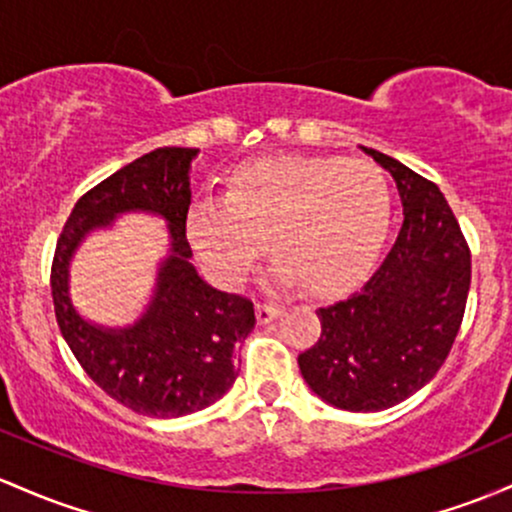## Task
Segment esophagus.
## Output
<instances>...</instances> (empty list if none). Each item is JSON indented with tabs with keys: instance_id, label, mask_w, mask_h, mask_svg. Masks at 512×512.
Listing matches in <instances>:
<instances>
[{
	"instance_id": "obj_1",
	"label": "esophagus",
	"mask_w": 512,
	"mask_h": 512,
	"mask_svg": "<svg viewBox=\"0 0 512 512\" xmlns=\"http://www.w3.org/2000/svg\"><path fill=\"white\" fill-rule=\"evenodd\" d=\"M279 313H282V308L277 303H257V318H260L262 325L272 323L274 318H279Z\"/></svg>"
}]
</instances>
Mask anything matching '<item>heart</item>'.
Returning <instances> with one entry per match:
<instances>
[{
  "instance_id": "obj_1",
  "label": "heart",
  "mask_w": 512,
  "mask_h": 512,
  "mask_svg": "<svg viewBox=\"0 0 512 512\" xmlns=\"http://www.w3.org/2000/svg\"><path fill=\"white\" fill-rule=\"evenodd\" d=\"M389 223L391 189L372 162L279 155L240 165L226 199L196 201L187 240L213 277L238 286L267 238L277 282L333 294L367 272Z\"/></svg>"
}]
</instances>
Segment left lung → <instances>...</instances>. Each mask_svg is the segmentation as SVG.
Segmentation results:
<instances>
[{"instance_id": "8db88e82", "label": "left lung", "mask_w": 512, "mask_h": 512, "mask_svg": "<svg viewBox=\"0 0 512 512\" xmlns=\"http://www.w3.org/2000/svg\"><path fill=\"white\" fill-rule=\"evenodd\" d=\"M362 150L396 179L403 226L367 282L318 308L316 345L299 355L308 389L352 413L386 411L428 384L452 350L471 284L469 245L440 189Z\"/></svg>"}]
</instances>
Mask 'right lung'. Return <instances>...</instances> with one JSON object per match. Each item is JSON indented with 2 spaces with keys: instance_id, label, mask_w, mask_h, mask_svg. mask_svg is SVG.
Instances as JSON below:
<instances>
[{
  "instance_id": "obj_1",
  "label": "right lung",
  "mask_w": 512,
  "mask_h": 512,
  "mask_svg": "<svg viewBox=\"0 0 512 512\" xmlns=\"http://www.w3.org/2000/svg\"><path fill=\"white\" fill-rule=\"evenodd\" d=\"M196 148H157L89 189L55 247L50 289L60 333L89 379L114 401L153 418L204 411L238 376L235 342L255 328L245 296L213 289L192 265L187 213ZM126 212L168 223V255L158 263L146 311L131 326H99L71 303L69 267L84 239Z\"/></svg>"
}]
</instances>
